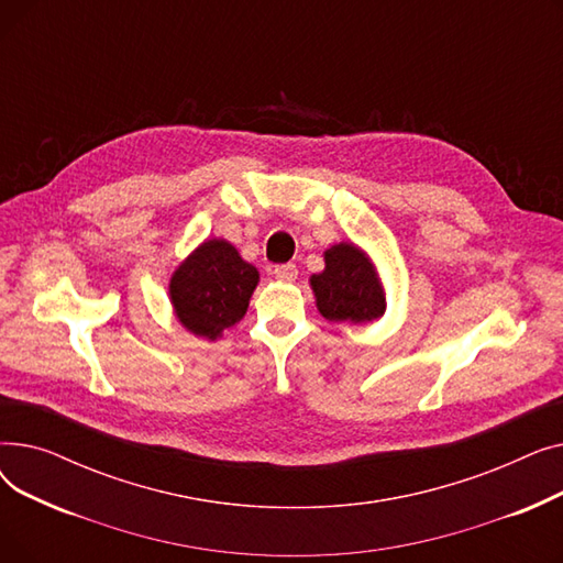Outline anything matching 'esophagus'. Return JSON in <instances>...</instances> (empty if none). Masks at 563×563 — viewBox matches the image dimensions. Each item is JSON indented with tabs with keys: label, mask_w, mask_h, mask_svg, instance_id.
<instances>
[{
	"label": "esophagus",
	"mask_w": 563,
	"mask_h": 563,
	"mask_svg": "<svg viewBox=\"0 0 563 563\" xmlns=\"http://www.w3.org/2000/svg\"><path fill=\"white\" fill-rule=\"evenodd\" d=\"M274 276L278 280H283V283H291V280H297L299 269H297V264H276L274 266Z\"/></svg>",
	"instance_id": "obj_1"
}]
</instances>
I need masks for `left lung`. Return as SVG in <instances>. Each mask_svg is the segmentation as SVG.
Returning <instances> with one entry per match:
<instances>
[{"mask_svg": "<svg viewBox=\"0 0 563 563\" xmlns=\"http://www.w3.org/2000/svg\"><path fill=\"white\" fill-rule=\"evenodd\" d=\"M319 312L329 321L365 323L386 310V299L363 251L338 244L327 251V269L310 278Z\"/></svg>", "mask_w": 563, "mask_h": 563, "instance_id": "left-lung-1", "label": "left lung"}]
</instances>
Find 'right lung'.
I'll use <instances>...</instances> for the list:
<instances>
[{"label":"right lung","mask_w":563,"mask_h":563,"mask_svg":"<svg viewBox=\"0 0 563 563\" xmlns=\"http://www.w3.org/2000/svg\"><path fill=\"white\" fill-rule=\"evenodd\" d=\"M257 269L223 240L205 242L170 278V299L185 327L202 338H219L249 308Z\"/></svg>","instance_id":"right-lung-1"}]
</instances>
